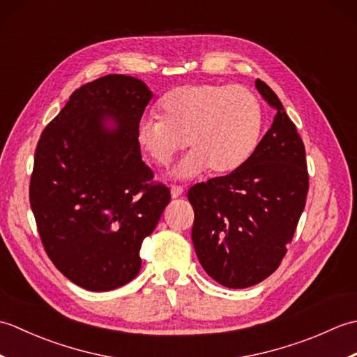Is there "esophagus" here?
Wrapping results in <instances>:
<instances>
[{
	"label": "esophagus",
	"instance_id": "obj_1",
	"mask_svg": "<svg viewBox=\"0 0 357 357\" xmlns=\"http://www.w3.org/2000/svg\"><path fill=\"white\" fill-rule=\"evenodd\" d=\"M170 192H172V198H179V196L184 193V188L181 185H172Z\"/></svg>",
	"mask_w": 357,
	"mask_h": 357
}]
</instances>
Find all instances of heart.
Returning <instances> with one entry per match:
<instances>
[{"label":"heart","instance_id":"obj_1","mask_svg":"<svg viewBox=\"0 0 357 357\" xmlns=\"http://www.w3.org/2000/svg\"><path fill=\"white\" fill-rule=\"evenodd\" d=\"M159 116L142 118L136 138L158 167L172 162L185 146L192 147L173 174L179 179L236 172L261 139L262 104L252 90L213 82L181 86L159 101Z\"/></svg>","mask_w":357,"mask_h":357}]
</instances>
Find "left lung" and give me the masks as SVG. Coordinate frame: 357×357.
I'll return each mask as SVG.
<instances>
[{"instance_id": "1", "label": "left lung", "mask_w": 357, "mask_h": 357, "mask_svg": "<svg viewBox=\"0 0 357 357\" xmlns=\"http://www.w3.org/2000/svg\"><path fill=\"white\" fill-rule=\"evenodd\" d=\"M276 116L248 161L188 190L192 241L202 268L229 288L259 284L276 271L308 193L305 147L276 93L256 79Z\"/></svg>"}]
</instances>
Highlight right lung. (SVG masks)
<instances>
[{"label": "right lung", "mask_w": 357, "mask_h": 357, "mask_svg": "<svg viewBox=\"0 0 357 357\" xmlns=\"http://www.w3.org/2000/svg\"><path fill=\"white\" fill-rule=\"evenodd\" d=\"M153 93L138 78L107 75L81 86L45 126L29 198L45 253L86 290L123 287L170 190L155 184L136 138Z\"/></svg>", "instance_id": "1"}]
</instances>
